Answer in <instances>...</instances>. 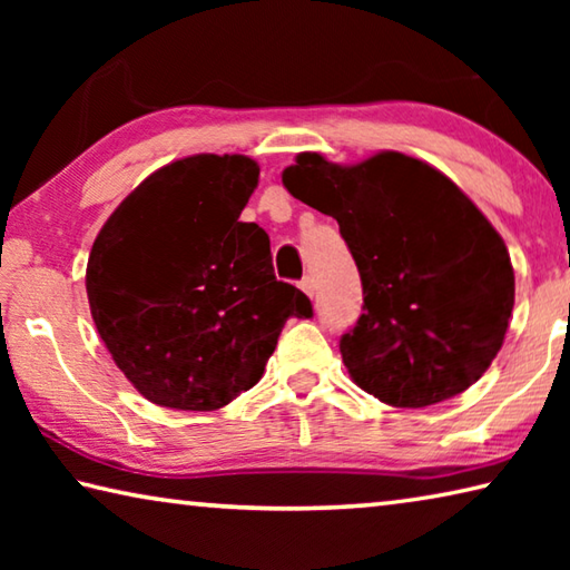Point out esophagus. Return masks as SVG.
<instances>
[{
    "label": "esophagus",
    "mask_w": 570,
    "mask_h": 570,
    "mask_svg": "<svg viewBox=\"0 0 570 570\" xmlns=\"http://www.w3.org/2000/svg\"><path fill=\"white\" fill-rule=\"evenodd\" d=\"M298 286H302V292H304L306 296H314V278H312V276H304L302 282H298Z\"/></svg>",
    "instance_id": "esophagus-1"
}]
</instances>
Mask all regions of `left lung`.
I'll return each instance as SVG.
<instances>
[{
	"instance_id": "1",
	"label": "left lung",
	"mask_w": 570,
	"mask_h": 570,
	"mask_svg": "<svg viewBox=\"0 0 570 570\" xmlns=\"http://www.w3.org/2000/svg\"><path fill=\"white\" fill-rule=\"evenodd\" d=\"M282 180L336 218L360 268L362 316L340 340L352 380L392 407H428L475 384L503 346L515 276L465 193L392 150L356 166L302 153Z\"/></svg>"
}]
</instances>
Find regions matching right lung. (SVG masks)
<instances>
[{
	"mask_svg": "<svg viewBox=\"0 0 570 570\" xmlns=\"http://www.w3.org/2000/svg\"><path fill=\"white\" fill-rule=\"evenodd\" d=\"M258 183L246 156H190L148 176L95 238L90 312L142 397L210 412L262 380L286 320L312 302L278 282L268 234L238 220Z\"/></svg>",
	"mask_w": 570,
	"mask_h": 570,
	"instance_id": "obj_1",
	"label": "right lung"
}]
</instances>
